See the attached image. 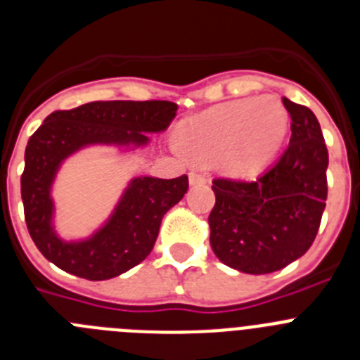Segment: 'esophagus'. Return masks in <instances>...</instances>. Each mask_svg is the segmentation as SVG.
<instances>
[{
    "label": "esophagus",
    "instance_id": "obj_1",
    "mask_svg": "<svg viewBox=\"0 0 360 360\" xmlns=\"http://www.w3.org/2000/svg\"><path fill=\"white\" fill-rule=\"evenodd\" d=\"M207 182V176L203 173H198V171H191L189 173V184L191 186H195V184H203Z\"/></svg>",
    "mask_w": 360,
    "mask_h": 360
}]
</instances>
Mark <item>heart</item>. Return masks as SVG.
Returning a JSON list of instances; mask_svg holds the SVG:
<instances>
[{
  "mask_svg": "<svg viewBox=\"0 0 360 360\" xmlns=\"http://www.w3.org/2000/svg\"><path fill=\"white\" fill-rule=\"evenodd\" d=\"M287 128V110L279 101L238 98L187 119L176 149L196 158L216 157L234 176H252L276 157Z\"/></svg>",
  "mask_w": 360,
  "mask_h": 360,
  "instance_id": "b5f03b06",
  "label": "heart"
}]
</instances>
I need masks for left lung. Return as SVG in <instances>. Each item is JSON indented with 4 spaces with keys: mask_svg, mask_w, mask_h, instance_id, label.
<instances>
[{
    "mask_svg": "<svg viewBox=\"0 0 360 360\" xmlns=\"http://www.w3.org/2000/svg\"><path fill=\"white\" fill-rule=\"evenodd\" d=\"M290 115L288 148L256 180L214 178L209 214L218 259L245 274H270L311 247L326 207L328 149L310 108L283 98Z\"/></svg>",
    "mask_w": 360,
    "mask_h": 360,
    "instance_id": "left-lung-1",
    "label": "left lung"
}]
</instances>
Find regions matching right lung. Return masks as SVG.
Returning a JSON list of instances; mask_svg holds the SVG:
<instances>
[{
  "instance_id": "add662e5",
  "label": "right lung",
  "mask_w": 360,
  "mask_h": 360,
  "mask_svg": "<svg viewBox=\"0 0 360 360\" xmlns=\"http://www.w3.org/2000/svg\"><path fill=\"white\" fill-rule=\"evenodd\" d=\"M176 110L171 101H95L44 119L25 149L21 198L28 232L49 262L79 278L103 281L149 256L162 218L187 193V174L171 180L135 178L110 221L79 243H66L53 232L50 187L61 162L82 146H142L148 142L146 133L164 131Z\"/></svg>"
}]
</instances>
